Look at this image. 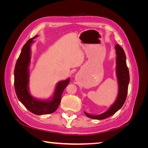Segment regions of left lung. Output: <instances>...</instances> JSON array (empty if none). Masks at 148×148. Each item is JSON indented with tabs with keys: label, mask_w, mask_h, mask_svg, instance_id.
I'll list each match as a JSON object with an SVG mask.
<instances>
[{
	"label": "left lung",
	"mask_w": 148,
	"mask_h": 148,
	"mask_svg": "<svg viewBox=\"0 0 148 148\" xmlns=\"http://www.w3.org/2000/svg\"><path fill=\"white\" fill-rule=\"evenodd\" d=\"M115 49L116 51L115 72L119 85L117 99L110 106L108 110L102 114L92 115L84 112L85 115L89 118L96 120H102L109 117L120 109L126 100L130 82V75L127 66L126 56H125L123 49L118 44H116Z\"/></svg>",
	"instance_id": "obj_1"
}]
</instances>
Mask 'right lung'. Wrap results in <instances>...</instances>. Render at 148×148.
<instances>
[{
  "label": "right lung",
  "mask_w": 148,
  "mask_h": 148,
  "mask_svg": "<svg viewBox=\"0 0 148 148\" xmlns=\"http://www.w3.org/2000/svg\"><path fill=\"white\" fill-rule=\"evenodd\" d=\"M37 37L38 35H36L29 39L21 49L15 67L14 85L16 96L23 105L31 112L41 115L52 114L57 110L60 104L62 92L70 83V78L58 82L52 96L47 99H37L31 95L29 88L31 46L34 42L33 39Z\"/></svg>",
  "instance_id": "obj_1"
}]
</instances>
